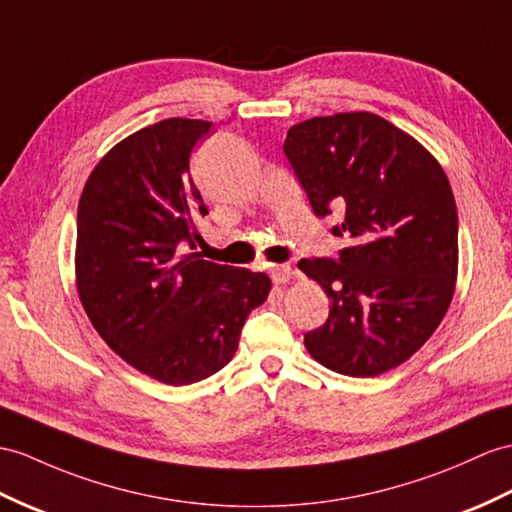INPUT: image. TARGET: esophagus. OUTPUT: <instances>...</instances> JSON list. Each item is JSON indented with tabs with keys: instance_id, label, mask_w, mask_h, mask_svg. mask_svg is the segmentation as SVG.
Instances as JSON below:
<instances>
[{
	"instance_id": "esophagus-1",
	"label": "esophagus",
	"mask_w": 512,
	"mask_h": 512,
	"mask_svg": "<svg viewBox=\"0 0 512 512\" xmlns=\"http://www.w3.org/2000/svg\"><path fill=\"white\" fill-rule=\"evenodd\" d=\"M293 267L289 265V263H282V265H271V269H269V276H271V280L276 282V284H284V282H289L291 278H293Z\"/></svg>"
}]
</instances>
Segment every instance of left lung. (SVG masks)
Returning <instances> with one entry per match:
<instances>
[{"instance_id":"left-lung-1","label":"left lung","mask_w":512,"mask_h":512,"mask_svg":"<svg viewBox=\"0 0 512 512\" xmlns=\"http://www.w3.org/2000/svg\"><path fill=\"white\" fill-rule=\"evenodd\" d=\"M282 149L313 213L336 210L332 234L350 241L336 256L299 260L332 304L328 321L304 334L306 350L352 378L402 365L454 295L458 215L445 171L413 136L371 112L297 123Z\"/></svg>"}]
</instances>
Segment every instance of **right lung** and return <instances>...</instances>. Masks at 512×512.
<instances>
[{"label":"right lung","mask_w":512,"mask_h":512,"mask_svg":"<svg viewBox=\"0 0 512 512\" xmlns=\"http://www.w3.org/2000/svg\"><path fill=\"white\" fill-rule=\"evenodd\" d=\"M213 128L162 119L99 160L78 206L82 306L128 365L182 386L226 367L271 282L260 271L189 254L208 215L189 158Z\"/></svg>","instance_id":"obj_1"}]
</instances>
